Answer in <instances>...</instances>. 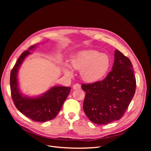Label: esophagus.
I'll list each match as a JSON object with an SVG mask.
<instances>
[{
	"label": "esophagus",
	"mask_w": 151,
	"mask_h": 151,
	"mask_svg": "<svg viewBox=\"0 0 151 151\" xmlns=\"http://www.w3.org/2000/svg\"><path fill=\"white\" fill-rule=\"evenodd\" d=\"M73 89H81V85L79 84H76L73 86Z\"/></svg>",
	"instance_id": "obj_1"
}]
</instances>
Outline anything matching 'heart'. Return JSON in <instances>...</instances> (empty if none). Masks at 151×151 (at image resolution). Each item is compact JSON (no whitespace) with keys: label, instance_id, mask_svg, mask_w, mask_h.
<instances>
[{"label":"heart","instance_id":"obj_1","mask_svg":"<svg viewBox=\"0 0 151 151\" xmlns=\"http://www.w3.org/2000/svg\"><path fill=\"white\" fill-rule=\"evenodd\" d=\"M72 67L81 71V77L87 83H93L101 79L110 67L108 55L96 50H85L76 54L71 60ZM63 72L68 76L72 75L70 67L64 63Z\"/></svg>","mask_w":151,"mask_h":151}]
</instances>
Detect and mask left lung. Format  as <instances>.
<instances>
[{
	"instance_id": "obj_1",
	"label": "left lung",
	"mask_w": 151,
	"mask_h": 151,
	"mask_svg": "<svg viewBox=\"0 0 151 151\" xmlns=\"http://www.w3.org/2000/svg\"><path fill=\"white\" fill-rule=\"evenodd\" d=\"M86 92L83 109L96 124L106 125L120 120L135 92L136 80L130 59L115 52L112 70L101 81L82 84Z\"/></svg>"
}]
</instances>
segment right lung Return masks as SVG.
I'll return each mask as SVG.
<instances>
[{
	"mask_svg": "<svg viewBox=\"0 0 151 151\" xmlns=\"http://www.w3.org/2000/svg\"><path fill=\"white\" fill-rule=\"evenodd\" d=\"M37 47V44L29 47L18 58L11 72L10 86L12 98L16 107L21 113L32 120L45 122L51 120L57 116L71 88L53 86L38 96L30 97L22 94L19 89L17 74L24 59L31 54V50Z\"/></svg>",
	"mask_w": 151,
	"mask_h": 151,
	"instance_id": "obj_1",
	"label": "right lung"
}]
</instances>
